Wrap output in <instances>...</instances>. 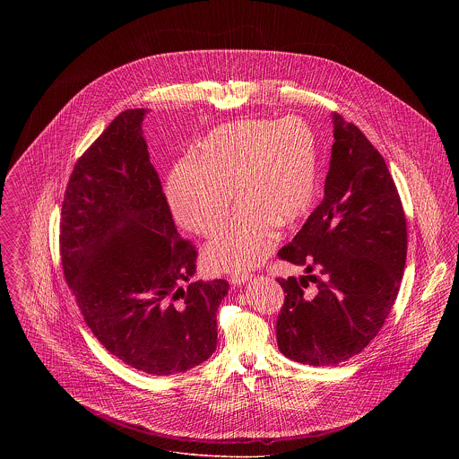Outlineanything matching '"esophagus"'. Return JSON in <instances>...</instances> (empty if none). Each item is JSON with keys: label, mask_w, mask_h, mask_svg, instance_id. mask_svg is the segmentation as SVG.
Listing matches in <instances>:
<instances>
[{"label": "esophagus", "mask_w": 459, "mask_h": 459, "mask_svg": "<svg viewBox=\"0 0 459 459\" xmlns=\"http://www.w3.org/2000/svg\"><path fill=\"white\" fill-rule=\"evenodd\" d=\"M251 277H253L251 272H235V273L230 275V281H231V284H244V282H247Z\"/></svg>", "instance_id": "34e87169"}]
</instances>
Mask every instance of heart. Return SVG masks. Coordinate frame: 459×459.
Returning <instances> with one entry per match:
<instances>
[{
    "label": "heart",
    "instance_id": "1",
    "mask_svg": "<svg viewBox=\"0 0 459 459\" xmlns=\"http://www.w3.org/2000/svg\"><path fill=\"white\" fill-rule=\"evenodd\" d=\"M242 203L204 249L213 270H242L262 262L279 224L299 221L318 186V139L300 117L277 122L240 120L210 132L197 159L178 162L168 178V199L178 222L210 235L235 197Z\"/></svg>",
    "mask_w": 459,
    "mask_h": 459
}]
</instances>
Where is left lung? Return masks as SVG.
Returning <instances> with one entry per match:
<instances>
[{
    "instance_id": "obj_1",
    "label": "left lung",
    "mask_w": 459,
    "mask_h": 459,
    "mask_svg": "<svg viewBox=\"0 0 459 459\" xmlns=\"http://www.w3.org/2000/svg\"><path fill=\"white\" fill-rule=\"evenodd\" d=\"M325 195L281 260L306 277H277L284 290L275 332L281 353L309 366L359 355L384 327L406 262V217L393 175L362 131L333 115ZM311 280L315 292L306 294Z\"/></svg>"
}]
</instances>
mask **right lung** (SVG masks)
Wrapping results in <instances>:
<instances>
[{
    "label": "right lung",
    "mask_w": 459,
    "mask_h": 459,
    "mask_svg": "<svg viewBox=\"0 0 459 459\" xmlns=\"http://www.w3.org/2000/svg\"><path fill=\"white\" fill-rule=\"evenodd\" d=\"M122 111L77 159L60 219L66 284L100 344L137 371L168 377L217 346L228 281L189 279L196 246L178 237L141 122Z\"/></svg>",
    "instance_id": "right-lung-1"
}]
</instances>
